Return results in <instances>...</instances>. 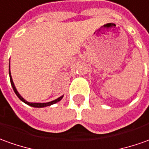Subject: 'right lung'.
<instances>
[{
	"mask_svg": "<svg viewBox=\"0 0 149 149\" xmlns=\"http://www.w3.org/2000/svg\"><path fill=\"white\" fill-rule=\"evenodd\" d=\"M9 74H10V83H11V85H12V88L14 89V92H15V94L17 95L18 98L20 99V100L22 101V102H24L25 104H28L30 106H31V107H36V108H43V107H46V106H49V105H52V104H55V103H57L58 101H60V100L62 99V97L63 96H60L59 98H57L56 100H53V101H50V102H47V103H31V102H28V101H26V100H24V98L22 97V96L18 93V92L17 91V89L15 88V86H14V82H13V79H12V77H11V74H10V70H9Z\"/></svg>",
	"mask_w": 149,
	"mask_h": 149,
	"instance_id": "right-lung-1",
	"label": "right lung"
}]
</instances>
